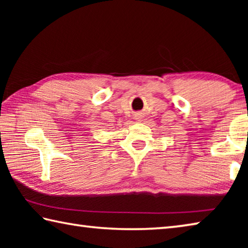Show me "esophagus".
Segmentation results:
<instances>
[{"label":"esophagus","mask_w":248,"mask_h":248,"mask_svg":"<svg viewBox=\"0 0 248 248\" xmlns=\"http://www.w3.org/2000/svg\"><path fill=\"white\" fill-rule=\"evenodd\" d=\"M136 119H137V121H141V120H142L141 115H137V116H136Z\"/></svg>","instance_id":"obj_1"}]
</instances>
